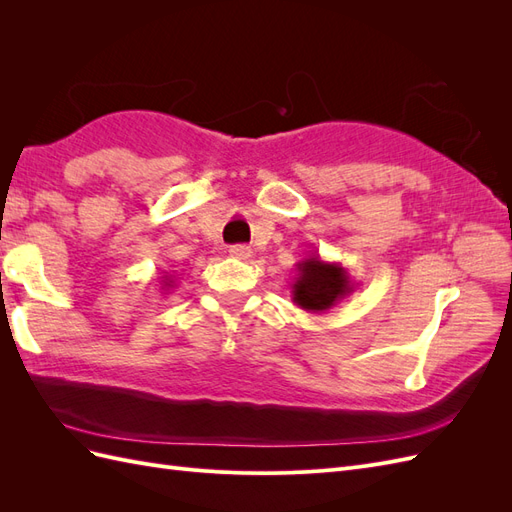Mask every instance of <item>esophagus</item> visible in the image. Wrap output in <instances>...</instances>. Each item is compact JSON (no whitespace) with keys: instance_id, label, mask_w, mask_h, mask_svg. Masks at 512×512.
I'll return each mask as SVG.
<instances>
[{"instance_id":"1","label":"esophagus","mask_w":512,"mask_h":512,"mask_svg":"<svg viewBox=\"0 0 512 512\" xmlns=\"http://www.w3.org/2000/svg\"><path fill=\"white\" fill-rule=\"evenodd\" d=\"M228 254H230L232 258H237V260L252 258V250H250V247H247V245H230Z\"/></svg>"}]
</instances>
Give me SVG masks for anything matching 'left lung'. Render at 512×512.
Masks as SVG:
<instances>
[{
  "mask_svg": "<svg viewBox=\"0 0 512 512\" xmlns=\"http://www.w3.org/2000/svg\"><path fill=\"white\" fill-rule=\"evenodd\" d=\"M292 301L305 312L324 314L354 292L350 273L339 262L309 256L297 265V277L290 284Z\"/></svg>",
  "mask_w": 512,
  "mask_h": 512,
  "instance_id": "left-lung-1",
  "label": "left lung"
}]
</instances>
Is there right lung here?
<instances>
[{
	"label": "right lung",
	"instance_id": "1",
	"mask_svg": "<svg viewBox=\"0 0 512 512\" xmlns=\"http://www.w3.org/2000/svg\"><path fill=\"white\" fill-rule=\"evenodd\" d=\"M173 284H175V282L170 280L168 275H164V277H162V290H166V288H173Z\"/></svg>",
	"mask_w": 512,
	"mask_h": 512
}]
</instances>
